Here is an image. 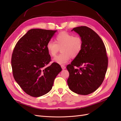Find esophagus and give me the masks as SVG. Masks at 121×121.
<instances>
[{"label":"esophagus","instance_id":"34e87169","mask_svg":"<svg viewBox=\"0 0 121 121\" xmlns=\"http://www.w3.org/2000/svg\"><path fill=\"white\" fill-rule=\"evenodd\" d=\"M61 68H62V69H65V65H61Z\"/></svg>","mask_w":121,"mask_h":121}]
</instances>
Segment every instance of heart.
<instances>
[{"mask_svg":"<svg viewBox=\"0 0 121 121\" xmlns=\"http://www.w3.org/2000/svg\"><path fill=\"white\" fill-rule=\"evenodd\" d=\"M83 46V40L80 36L61 32L56 35L54 41H48L46 48L52 56H56L61 48V53L54 58L53 61L60 65H64L69 61L71 57H77L81 52Z\"/></svg>","mask_w":121,"mask_h":121,"instance_id":"1","label":"heart"}]
</instances>
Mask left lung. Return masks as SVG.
Here are the masks:
<instances>
[{
  "label": "left lung",
  "mask_w": 121,
  "mask_h": 121,
  "mask_svg": "<svg viewBox=\"0 0 121 121\" xmlns=\"http://www.w3.org/2000/svg\"><path fill=\"white\" fill-rule=\"evenodd\" d=\"M72 31L82 38L83 46L81 53L67 66V82L73 92L88 95L94 92L104 79L108 66L107 51L101 38L90 28L81 26Z\"/></svg>",
  "instance_id": "1"
}]
</instances>
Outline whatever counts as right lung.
Wrapping results in <instances>:
<instances>
[{"mask_svg":"<svg viewBox=\"0 0 121 121\" xmlns=\"http://www.w3.org/2000/svg\"><path fill=\"white\" fill-rule=\"evenodd\" d=\"M56 31L33 29L17 41L12 56L13 74L22 89L33 97L43 95L52 89L54 80L61 70L53 63L47 43Z\"/></svg>","mask_w":121,"mask_h":121,"instance_id":"add662e5","label":"right lung"}]
</instances>
